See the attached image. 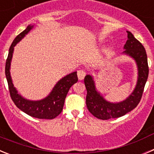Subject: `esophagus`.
<instances>
[{
  "mask_svg": "<svg viewBox=\"0 0 154 154\" xmlns=\"http://www.w3.org/2000/svg\"><path fill=\"white\" fill-rule=\"evenodd\" d=\"M85 75H86V72L84 70H79L77 72V75H78V78L79 80H82L84 78H85Z\"/></svg>",
  "mask_w": 154,
  "mask_h": 154,
  "instance_id": "obj_1",
  "label": "esophagus"
}]
</instances>
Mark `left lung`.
<instances>
[{
    "label": "left lung",
    "mask_w": 154,
    "mask_h": 154,
    "mask_svg": "<svg viewBox=\"0 0 154 154\" xmlns=\"http://www.w3.org/2000/svg\"><path fill=\"white\" fill-rule=\"evenodd\" d=\"M127 38L128 40L123 47L125 51L123 53L135 60L138 69L137 85L129 97L119 103H110L96 90L92 76L87 75L84 79L87 90L86 106L89 112L99 119L106 120L123 116L135 109L142 97L149 74L147 55L143 45L130 31H127Z\"/></svg>",
    "instance_id": "left-lung-1"
}]
</instances>
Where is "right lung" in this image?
<instances>
[{"instance_id": "1", "label": "right lung", "mask_w": 154, "mask_h": 154, "mask_svg": "<svg viewBox=\"0 0 154 154\" xmlns=\"http://www.w3.org/2000/svg\"><path fill=\"white\" fill-rule=\"evenodd\" d=\"M33 26L34 25L31 24L28 25L26 29L19 34L12 42L6 60L5 75L8 81L11 98L17 108L32 117L38 119H52L62 112L65 97L67 96L69 89L73 84L78 81L77 72H74L70 73L59 80L49 95L42 100L31 101L24 99L20 94L17 93V89H15V87H14L10 73L11 62L13 56L14 47L32 29Z\"/></svg>"}]
</instances>
